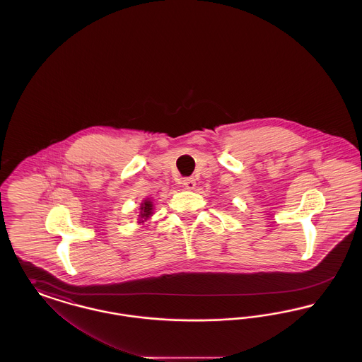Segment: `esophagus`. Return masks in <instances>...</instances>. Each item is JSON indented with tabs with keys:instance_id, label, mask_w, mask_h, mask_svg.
<instances>
[{
	"instance_id": "obj_1",
	"label": "esophagus",
	"mask_w": 362,
	"mask_h": 362,
	"mask_svg": "<svg viewBox=\"0 0 362 362\" xmlns=\"http://www.w3.org/2000/svg\"><path fill=\"white\" fill-rule=\"evenodd\" d=\"M182 185L187 189H192L195 187V179L194 177H185L182 180Z\"/></svg>"
}]
</instances>
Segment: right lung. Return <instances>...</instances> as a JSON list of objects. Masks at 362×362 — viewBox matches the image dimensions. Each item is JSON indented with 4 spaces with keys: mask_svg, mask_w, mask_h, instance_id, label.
Returning a JSON list of instances; mask_svg holds the SVG:
<instances>
[{
    "mask_svg": "<svg viewBox=\"0 0 362 362\" xmlns=\"http://www.w3.org/2000/svg\"><path fill=\"white\" fill-rule=\"evenodd\" d=\"M153 214V204L149 201V199H145L142 204H141V211H139V220L138 223H144Z\"/></svg>",
    "mask_w": 362,
    "mask_h": 362,
    "instance_id": "add662e5",
    "label": "right lung"
}]
</instances>
